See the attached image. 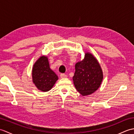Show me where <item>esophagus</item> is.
Wrapping results in <instances>:
<instances>
[{
	"instance_id": "obj_1",
	"label": "esophagus",
	"mask_w": 134,
	"mask_h": 134,
	"mask_svg": "<svg viewBox=\"0 0 134 134\" xmlns=\"http://www.w3.org/2000/svg\"><path fill=\"white\" fill-rule=\"evenodd\" d=\"M67 75H65V74H60V77L62 78H67Z\"/></svg>"
}]
</instances>
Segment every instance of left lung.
<instances>
[{
	"label": "left lung",
	"mask_w": 134,
	"mask_h": 134,
	"mask_svg": "<svg viewBox=\"0 0 134 134\" xmlns=\"http://www.w3.org/2000/svg\"><path fill=\"white\" fill-rule=\"evenodd\" d=\"M72 79L76 89L82 96L91 94L98 89L103 75L98 61L92 54L86 53L83 60L75 64Z\"/></svg>",
	"instance_id": "1"
}]
</instances>
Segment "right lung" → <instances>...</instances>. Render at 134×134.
<instances>
[{
  "label": "right lung",
  "instance_id": "obj_1",
  "mask_svg": "<svg viewBox=\"0 0 134 134\" xmlns=\"http://www.w3.org/2000/svg\"><path fill=\"white\" fill-rule=\"evenodd\" d=\"M32 77L36 87L42 92L51 90L58 79V76L50 69L48 58L45 56L40 57L34 64Z\"/></svg>",
  "mask_w": 134,
  "mask_h": 134
}]
</instances>
